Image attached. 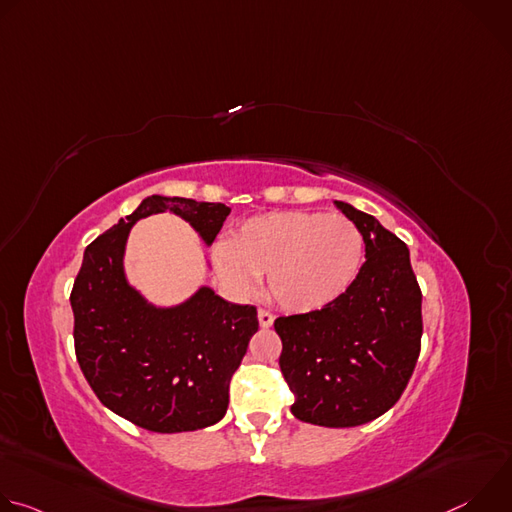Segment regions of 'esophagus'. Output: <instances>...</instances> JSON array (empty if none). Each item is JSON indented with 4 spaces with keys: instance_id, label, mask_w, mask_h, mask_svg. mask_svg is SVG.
I'll list each match as a JSON object with an SVG mask.
<instances>
[{
    "instance_id": "obj_1",
    "label": "esophagus",
    "mask_w": 512,
    "mask_h": 512,
    "mask_svg": "<svg viewBox=\"0 0 512 512\" xmlns=\"http://www.w3.org/2000/svg\"><path fill=\"white\" fill-rule=\"evenodd\" d=\"M257 318H259V324H261V328H269L271 324H273V314L271 312H267V310H259L257 312Z\"/></svg>"
}]
</instances>
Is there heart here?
Returning <instances> with one entry per match:
<instances>
[{"label":"heart","mask_w":512,"mask_h":512,"mask_svg":"<svg viewBox=\"0 0 512 512\" xmlns=\"http://www.w3.org/2000/svg\"><path fill=\"white\" fill-rule=\"evenodd\" d=\"M362 261L364 237L350 218L310 210L253 216L212 249L214 269L233 296H251L267 273L269 294L296 314L342 298Z\"/></svg>","instance_id":"1"}]
</instances>
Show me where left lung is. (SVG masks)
<instances>
[{"mask_svg":"<svg viewBox=\"0 0 512 512\" xmlns=\"http://www.w3.org/2000/svg\"><path fill=\"white\" fill-rule=\"evenodd\" d=\"M336 208L362 231L356 281L330 306L275 320L279 367L300 421L354 427L389 411L405 391L421 350V289L407 245L375 216Z\"/></svg>","mask_w":512,"mask_h":512,"instance_id":"left-lung-1","label":"left lung"}]
</instances>
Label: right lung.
Instances as JSON below:
<instances>
[{
    "instance_id": "right-lung-1",
    "label": "right lung",
    "mask_w": 512,
    "mask_h": 512,
    "mask_svg": "<svg viewBox=\"0 0 512 512\" xmlns=\"http://www.w3.org/2000/svg\"><path fill=\"white\" fill-rule=\"evenodd\" d=\"M158 212L184 218L208 247L231 208L160 194L141 200L85 249L70 306L77 360L99 401L143 429L180 433L225 417L231 377L259 320L255 306L231 304L206 285L170 308L150 304L129 285V231Z\"/></svg>"
}]
</instances>
